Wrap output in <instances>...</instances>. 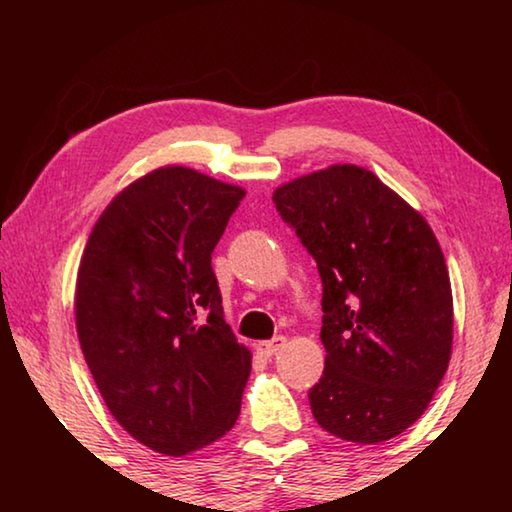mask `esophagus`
Returning a JSON list of instances; mask_svg holds the SVG:
<instances>
[{
	"label": "esophagus",
	"instance_id": "1",
	"mask_svg": "<svg viewBox=\"0 0 512 512\" xmlns=\"http://www.w3.org/2000/svg\"><path fill=\"white\" fill-rule=\"evenodd\" d=\"M284 345H287V339H284V336H273L271 341L257 343V352L264 354V357H273V354L280 352Z\"/></svg>",
	"mask_w": 512,
	"mask_h": 512
}]
</instances>
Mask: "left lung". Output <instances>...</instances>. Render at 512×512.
<instances>
[{
  "instance_id": "8db88e82",
  "label": "left lung",
  "mask_w": 512,
  "mask_h": 512,
  "mask_svg": "<svg viewBox=\"0 0 512 512\" xmlns=\"http://www.w3.org/2000/svg\"><path fill=\"white\" fill-rule=\"evenodd\" d=\"M273 203L323 280L327 357L311 413L350 443L397 436L427 409L452 357V284L436 235L354 164L291 180Z\"/></svg>"
}]
</instances>
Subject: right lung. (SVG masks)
Wrapping results in <instances>:
<instances>
[{"mask_svg": "<svg viewBox=\"0 0 512 512\" xmlns=\"http://www.w3.org/2000/svg\"><path fill=\"white\" fill-rule=\"evenodd\" d=\"M241 187L162 167L112 198L76 280V332L103 402L135 440L185 456L239 418L250 352L223 320L212 250Z\"/></svg>", "mask_w": 512, "mask_h": 512, "instance_id": "1", "label": "right lung"}]
</instances>
